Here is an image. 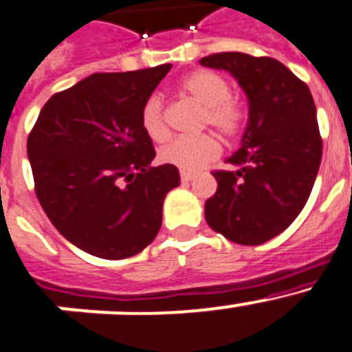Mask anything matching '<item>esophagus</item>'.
Masks as SVG:
<instances>
[{
  "label": "esophagus",
  "mask_w": 352,
  "mask_h": 352,
  "mask_svg": "<svg viewBox=\"0 0 352 352\" xmlns=\"http://www.w3.org/2000/svg\"><path fill=\"white\" fill-rule=\"evenodd\" d=\"M192 173L191 172H180V180H182V182H189V180H192Z\"/></svg>",
  "instance_id": "34e87169"
}]
</instances>
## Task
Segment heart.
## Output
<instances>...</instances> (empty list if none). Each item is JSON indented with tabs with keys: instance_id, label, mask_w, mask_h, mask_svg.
<instances>
[{
	"instance_id": "1",
	"label": "heart",
	"mask_w": 352,
	"mask_h": 352,
	"mask_svg": "<svg viewBox=\"0 0 352 352\" xmlns=\"http://www.w3.org/2000/svg\"><path fill=\"white\" fill-rule=\"evenodd\" d=\"M180 91L189 101L204 109L201 126H210L224 138L236 137L243 124V110L230 98V85L214 72H195L180 84ZM140 122L145 135L154 142H163L168 137L164 122L163 103L160 98L151 96L142 107ZM221 154L219 142L204 133L192 138H177L160 151V160L184 172H192L217 160Z\"/></svg>"
}]
</instances>
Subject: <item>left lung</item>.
I'll list each match as a JSON object with an SVG mask.
<instances>
[{
    "mask_svg": "<svg viewBox=\"0 0 352 352\" xmlns=\"http://www.w3.org/2000/svg\"><path fill=\"white\" fill-rule=\"evenodd\" d=\"M199 65L226 69L249 100L242 145L214 172L217 191L205 201L214 231L242 245L283 233L309 199L319 172L322 140L305 82L274 58L243 52L212 54Z\"/></svg>",
    "mask_w": 352,
    "mask_h": 352,
    "instance_id": "8db88e82",
    "label": "left lung"
}]
</instances>
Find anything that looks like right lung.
Instances as JSON below:
<instances>
[{
    "label": "right lung",
    "mask_w": 352,
    "mask_h": 352,
    "mask_svg": "<svg viewBox=\"0 0 352 352\" xmlns=\"http://www.w3.org/2000/svg\"><path fill=\"white\" fill-rule=\"evenodd\" d=\"M172 65L94 74L56 93L38 116L28 157L36 198L68 242L103 259H124L156 239L177 166H151L142 107Z\"/></svg>",
    "instance_id": "1"
}]
</instances>
